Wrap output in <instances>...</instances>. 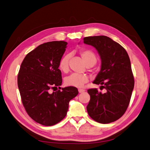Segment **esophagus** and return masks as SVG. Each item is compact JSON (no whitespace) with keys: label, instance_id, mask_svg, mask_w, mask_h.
Instances as JSON below:
<instances>
[{"label":"esophagus","instance_id":"esophagus-1","mask_svg":"<svg viewBox=\"0 0 150 150\" xmlns=\"http://www.w3.org/2000/svg\"><path fill=\"white\" fill-rule=\"evenodd\" d=\"M78 90H79V93H82V92H85V90L84 89H82V88H79Z\"/></svg>","mask_w":150,"mask_h":150}]
</instances>
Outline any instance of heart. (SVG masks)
<instances>
[{
	"label": "heart",
	"mask_w": 150,
	"mask_h": 150,
	"mask_svg": "<svg viewBox=\"0 0 150 150\" xmlns=\"http://www.w3.org/2000/svg\"><path fill=\"white\" fill-rule=\"evenodd\" d=\"M82 59L83 60L84 63L87 66L91 67L94 66L97 62V57L96 54L92 51L88 49L81 50L79 52ZM69 55L66 54L62 57L59 62V69L62 72H67L69 69ZM88 77L86 75L77 74L73 73L65 79V84L67 86H73L77 88H81L84 86L85 83L88 81Z\"/></svg>",
	"instance_id": "obj_1"
}]
</instances>
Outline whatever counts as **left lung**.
Segmentation results:
<instances>
[{
	"instance_id": "obj_1",
	"label": "left lung",
	"mask_w": 150,
	"mask_h": 150,
	"mask_svg": "<svg viewBox=\"0 0 150 150\" xmlns=\"http://www.w3.org/2000/svg\"><path fill=\"white\" fill-rule=\"evenodd\" d=\"M84 43L94 47L100 55L101 70L93 83L105 89V92L88 90L87 112L96 122L109 124L121 118L129 104L134 85L129 57L122 45L107 36L85 37Z\"/></svg>"
}]
</instances>
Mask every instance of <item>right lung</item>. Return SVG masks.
I'll return each instance as SVG.
<instances>
[{
	"label": "right lung",
	"mask_w": 150,
	"mask_h": 150,
	"mask_svg": "<svg viewBox=\"0 0 150 150\" xmlns=\"http://www.w3.org/2000/svg\"><path fill=\"white\" fill-rule=\"evenodd\" d=\"M67 44L64 41L41 44L26 54L20 67L17 85L23 105L28 116L43 125H54L65 118L69 101L79 93L73 86L60 90L58 64Z\"/></svg>",
	"instance_id": "right-lung-1"
}]
</instances>
